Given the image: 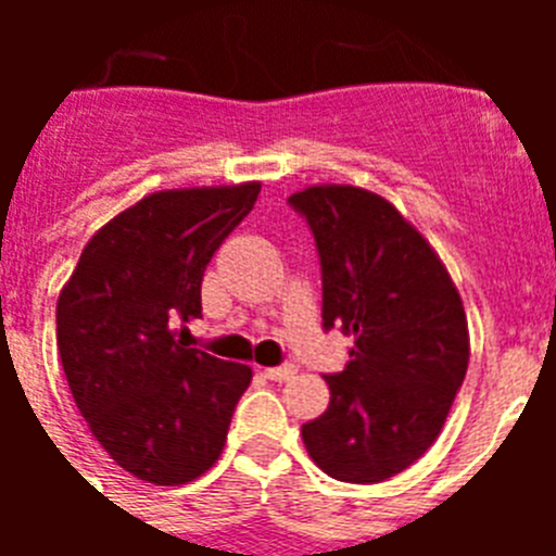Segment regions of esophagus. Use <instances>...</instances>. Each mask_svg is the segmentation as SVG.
<instances>
[{"label":"esophagus","instance_id":"obj_1","mask_svg":"<svg viewBox=\"0 0 556 556\" xmlns=\"http://www.w3.org/2000/svg\"><path fill=\"white\" fill-rule=\"evenodd\" d=\"M294 372H298V367L283 365V367H267L264 376H267L269 381H289V378H294Z\"/></svg>","mask_w":556,"mask_h":556}]
</instances>
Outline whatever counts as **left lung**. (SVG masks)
Wrapping results in <instances>:
<instances>
[{
  "label": "left lung",
  "mask_w": 556,
  "mask_h": 556,
  "mask_svg": "<svg viewBox=\"0 0 556 556\" xmlns=\"http://www.w3.org/2000/svg\"><path fill=\"white\" fill-rule=\"evenodd\" d=\"M323 264V326L353 337L351 362L328 376L331 401L303 424L323 473L372 484L434 445L465 381L470 333L459 289L409 219L351 184L294 191Z\"/></svg>",
  "instance_id": "8db88e82"
}]
</instances>
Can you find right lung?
<instances>
[{
	"label": "right lung",
	"instance_id": "add662e5",
	"mask_svg": "<svg viewBox=\"0 0 556 556\" xmlns=\"http://www.w3.org/2000/svg\"><path fill=\"white\" fill-rule=\"evenodd\" d=\"M262 184L152 191L102 225L58 298V351L97 443L136 479L178 488L219 459L253 370L186 348L211 255Z\"/></svg>",
	"mask_w": 556,
	"mask_h": 556
}]
</instances>
